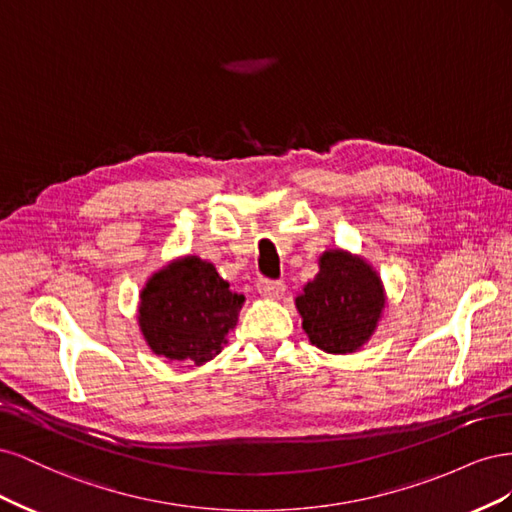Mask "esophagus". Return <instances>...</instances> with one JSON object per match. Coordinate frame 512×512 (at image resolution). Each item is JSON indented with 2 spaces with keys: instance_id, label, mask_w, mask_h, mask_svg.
I'll return each mask as SVG.
<instances>
[{
  "instance_id": "34e87169",
  "label": "esophagus",
  "mask_w": 512,
  "mask_h": 512,
  "mask_svg": "<svg viewBox=\"0 0 512 512\" xmlns=\"http://www.w3.org/2000/svg\"><path fill=\"white\" fill-rule=\"evenodd\" d=\"M256 290L262 299H282L284 292H286V286L282 282H273V280H260L256 284Z\"/></svg>"
}]
</instances>
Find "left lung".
<instances>
[{"mask_svg":"<svg viewBox=\"0 0 512 512\" xmlns=\"http://www.w3.org/2000/svg\"><path fill=\"white\" fill-rule=\"evenodd\" d=\"M318 275L303 286L294 305L309 342L329 354H350L376 333L386 294L378 271L361 256L327 250Z\"/></svg>","mask_w":512,"mask_h":512,"instance_id":"obj_1","label":"left lung"}]
</instances>
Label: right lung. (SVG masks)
Here are the masks:
<instances>
[{
  "mask_svg": "<svg viewBox=\"0 0 512 512\" xmlns=\"http://www.w3.org/2000/svg\"><path fill=\"white\" fill-rule=\"evenodd\" d=\"M243 301L211 262L181 256L147 280L138 303V327L153 354L198 367L222 352Z\"/></svg>",
  "mask_w": 512,
  "mask_h": 512,
  "instance_id": "right-lung-1",
  "label": "right lung"
}]
</instances>
